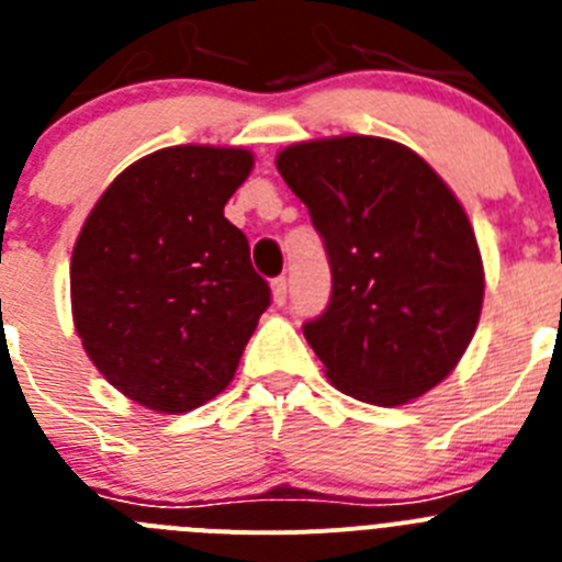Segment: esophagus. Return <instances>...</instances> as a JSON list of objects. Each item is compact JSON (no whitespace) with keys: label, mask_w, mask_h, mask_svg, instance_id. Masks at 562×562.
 I'll list each match as a JSON object with an SVG mask.
<instances>
[{"label":"esophagus","mask_w":562,"mask_h":562,"mask_svg":"<svg viewBox=\"0 0 562 562\" xmlns=\"http://www.w3.org/2000/svg\"><path fill=\"white\" fill-rule=\"evenodd\" d=\"M286 292H290V284H286V278H276V281H272V301H276L278 306L286 304Z\"/></svg>","instance_id":"esophagus-1"}]
</instances>
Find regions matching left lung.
I'll return each instance as SVG.
<instances>
[{"mask_svg":"<svg viewBox=\"0 0 562 562\" xmlns=\"http://www.w3.org/2000/svg\"><path fill=\"white\" fill-rule=\"evenodd\" d=\"M331 270L304 337L342 394L402 405L461 360L484 270L464 207L419 154L382 137H331L278 154Z\"/></svg>","mask_w":562,"mask_h":562,"instance_id":"left-lung-1","label":"left lung"}]
</instances>
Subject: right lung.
I'll list each match as a JSON object with an SVG mask.
<instances>
[{"mask_svg":"<svg viewBox=\"0 0 562 562\" xmlns=\"http://www.w3.org/2000/svg\"><path fill=\"white\" fill-rule=\"evenodd\" d=\"M252 168L245 148L154 151L103 191L72 250V317L89 360L160 414L225 391L270 306V284L225 205Z\"/></svg>","mask_w":562,"mask_h":562,"instance_id":"add662e5","label":"right lung"}]
</instances>
